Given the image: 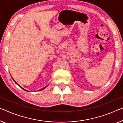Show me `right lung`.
<instances>
[{"label": "right lung", "mask_w": 123, "mask_h": 123, "mask_svg": "<svg viewBox=\"0 0 123 123\" xmlns=\"http://www.w3.org/2000/svg\"><path fill=\"white\" fill-rule=\"evenodd\" d=\"M12 79H13V80H14V82H15V83H16V84H17V85H18V86H20V87H21V88H22V89H23V90H25V91H28V92H29V91H27V90H25V89H24V88H22V87H21V86H20V85H18V83H17V82H16V81H15V80H14V79H13V78H12ZM47 86H46V87H43V88H42V89H41V90H39V91H41V90H43V89H44V88H46V87H47Z\"/></svg>", "instance_id": "1"}]
</instances>
